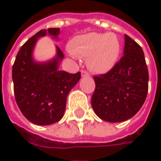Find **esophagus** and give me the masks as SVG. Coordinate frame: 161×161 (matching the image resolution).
<instances>
[{
	"instance_id": "34e87169",
	"label": "esophagus",
	"mask_w": 161,
	"mask_h": 161,
	"mask_svg": "<svg viewBox=\"0 0 161 161\" xmlns=\"http://www.w3.org/2000/svg\"><path fill=\"white\" fill-rule=\"evenodd\" d=\"M89 76H90V74L88 73L87 71H85V70H81V77H89Z\"/></svg>"
}]
</instances>
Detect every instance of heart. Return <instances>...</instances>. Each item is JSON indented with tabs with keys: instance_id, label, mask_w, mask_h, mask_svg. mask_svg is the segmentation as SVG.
I'll return each instance as SVG.
<instances>
[{
	"instance_id": "b5f03b06",
	"label": "heart",
	"mask_w": 161,
	"mask_h": 161,
	"mask_svg": "<svg viewBox=\"0 0 161 161\" xmlns=\"http://www.w3.org/2000/svg\"><path fill=\"white\" fill-rule=\"evenodd\" d=\"M69 48L75 56L87 58V66L91 71L105 74L117 63L121 43L115 33H89L75 37Z\"/></svg>"
}]
</instances>
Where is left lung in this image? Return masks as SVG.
Masks as SVG:
<instances>
[{
  "label": "left lung",
  "instance_id": "8db88e82",
  "mask_svg": "<svg viewBox=\"0 0 161 161\" xmlns=\"http://www.w3.org/2000/svg\"><path fill=\"white\" fill-rule=\"evenodd\" d=\"M123 57L108 73L94 77L91 98L96 115L108 122H121L141 109L147 95L148 70L142 47L124 35Z\"/></svg>",
  "mask_w": 161,
  "mask_h": 161
}]
</instances>
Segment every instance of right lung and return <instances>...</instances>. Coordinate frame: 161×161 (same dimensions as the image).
Returning a JSON list of instances; mask_svg holds the SVG:
<instances>
[{"mask_svg": "<svg viewBox=\"0 0 161 161\" xmlns=\"http://www.w3.org/2000/svg\"><path fill=\"white\" fill-rule=\"evenodd\" d=\"M59 28L41 30L23 45L13 65L14 97L18 107L28 121L37 125H51L63 118L66 98L80 79V72L59 70L64 58L58 46L56 55L46 61H37L33 52L38 40L49 35L58 40Z\"/></svg>", "mask_w": 161, "mask_h": 161, "instance_id": "right-lung-1", "label": "right lung"}]
</instances>
